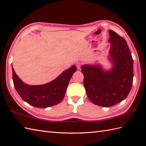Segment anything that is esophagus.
Instances as JSON below:
<instances>
[{"label":"esophagus","mask_w":146,"mask_h":146,"mask_svg":"<svg viewBox=\"0 0 146 146\" xmlns=\"http://www.w3.org/2000/svg\"><path fill=\"white\" fill-rule=\"evenodd\" d=\"M76 66H77V68H78V70H80L81 69V63H76Z\"/></svg>","instance_id":"esophagus-1"}]
</instances>
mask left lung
Here are the masks:
<instances>
[{"mask_svg": "<svg viewBox=\"0 0 146 146\" xmlns=\"http://www.w3.org/2000/svg\"><path fill=\"white\" fill-rule=\"evenodd\" d=\"M110 43L108 59L111 69L105 70L102 65L83 64L84 86L93 104L108 107L119 103L127 97L133 82V60L125 40L109 30Z\"/></svg>", "mask_w": 146, "mask_h": 146, "instance_id": "obj_1", "label": "left lung"}]
</instances>
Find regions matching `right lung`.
<instances>
[{
	"label": "right lung",
	"instance_id": "add662e5",
	"mask_svg": "<svg viewBox=\"0 0 146 146\" xmlns=\"http://www.w3.org/2000/svg\"><path fill=\"white\" fill-rule=\"evenodd\" d=\"M12 69L14 87L22 99L34 107L47 108L60 104L63 100L76 67L73 65L52 81L40 85H29L24 83L16 75L13 67Z\"/></svg>",
	"mask_w": 146,
	"mask_h": 146
}]
</instances>
